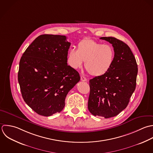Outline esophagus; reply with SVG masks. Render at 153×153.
Instances as JSON below:
<instances>
[{
    "instance_id": "obj_1",
    "label": "esophagus",
    "mask_w": 153,
    "mask_h": 153,
    "mask_svg": "<svg viewBox=\"0 0 153 153\" xmlns=\"http://www.w3.org/2000/svg\"><path fill=\"white\" fill-rule=\"evenodd\" d=\"M80 79H81V80L83 81V82H86V81H87V79H86L85 77H84L83 76H80Z\"/></svg>"
}]
</instances>
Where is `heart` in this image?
I'll use <instances>...</instances> for the list:
<instances>
[{
  "label": "heart",
  "instance_id": "obj_1",
  "mask_svg": "<svg viewBox=\"0 0 153 153\" xmlns=\"http://www.w3.org/2000/svg\"><path fill=\"white\" fill-rule=\"evenodd\" d=\"M114 51L109 45H103L91 39H85L77 45V50L72 49L68 53V62L74 68L85 67L93 76L105 74L111 67L114 60Z\"/></svg>",
  "mask_w": 153,
  "mask_h": 153
}]
</instances>
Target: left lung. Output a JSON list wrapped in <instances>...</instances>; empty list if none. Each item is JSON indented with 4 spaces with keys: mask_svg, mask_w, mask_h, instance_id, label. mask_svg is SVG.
Wrapping results in <instances>:
<instances>
[{
    "mask_svg": "<svg viewBox=\"0 0 153 153\" xmlns=\"http://www.w3.org/2000/svg\"><path fill=\"white\" fill-rule=\"evenodd\" d=\"M114 48L115 56L111 68L104 75L89 80L88 110L94 116L114 117L126 108L135 91L138 65L130 48L113 37H102Z\"/></svg>",
    "mask_w": 153,
    "mask_h": 153,
    "instance_id": "1",
    "label": "left lung"
}]
</instances>
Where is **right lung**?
<instances>
[{"label": "right lung", "mask_w": 153, "mask_h": 153, "mask_svg": "<svg viewBox=\"0 0 153 153\" xmlns=\"http://www.w3.org/2000/svg\"><path fill=\"white\" fill-rule=\"evenodd\" d=\"M70 45L65 36L40 35L21 58L18 80L22 97L39 115L61 111L67 94L80 80L79 73L67 64Z\"/></svg>", "instance_id": "obj_1"}]
</instances>
